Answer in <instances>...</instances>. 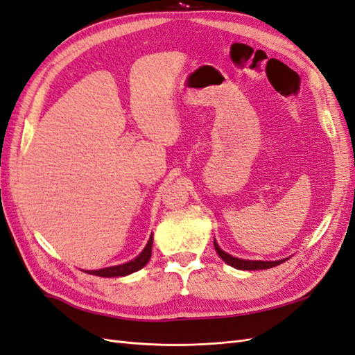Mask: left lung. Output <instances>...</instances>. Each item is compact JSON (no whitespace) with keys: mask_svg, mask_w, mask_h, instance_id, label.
<instances>
[{"mask_svg":"<svg viewBox=\"0 0 355 355\" xmlns=\"http://www.w3.org/2000/svg\"><path fill=\"white\" fill-rule=\"evenodd\" d=\"M214 249L217 252V255H219L226 262V264L234 267V268H237V270H266V268L276 267L288 259V258H285V259H279V261H252V259L235 258V257L230 255V253L222 250L219 248V244L216 243V240H214Z\"/></svg>","mask_w":355,"mask_h":355,"instance_id":"8db88e82","label":"left lung"}]
</instances>
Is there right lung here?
<instances>
[{"label": "right lung", "mask_w": 355, "mask_h": 355, "mask_svg": "<svg viewBox=\"0 0 355 355\" xmlns=\"http://www.w3.org/2000/svg\"><path fill=\"white\" fill-rule=\"evenodd\" d=\"M151 249H153V234L150 235L147 246L144 248V250L135 259L124 262V264H120V266H112V267H106L100 270H87L85 272L93 276H100V277H120V276L132 275V272L138 271L142 267L147 266V262L151 258Z\"/></svg>", "instance_id": "add662e5"}]
</instances>
